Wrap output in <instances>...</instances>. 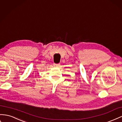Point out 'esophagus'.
Segmentation results:
<instances>
[{"instance_id":"obj_1","label":"esophagus","mask_w":122,"mask_h":122,"mask_svg":"<svg viewBox=\"0 0 122 122\" xmlns=\"http://www.w3.org/2000/svg\"><path fill=\"white\" fill-rule=\"evenodd\" d=\"M53 66L54 67H59L60 66V64H53Z\"/></svg>"}]
</instances>
